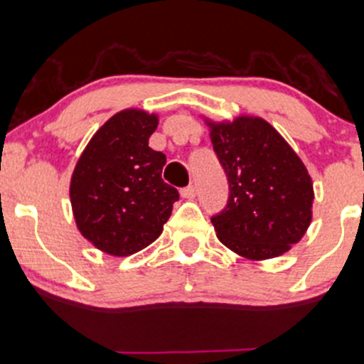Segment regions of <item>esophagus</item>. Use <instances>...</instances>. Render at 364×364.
Segmentation results:
<instances>
[{
    "mask_svg": "<svg viewBox=\"0 0 364 364\" xmlns=\"http://www.w3.org/2000/svg\"><path fill=\"white\" fill-rule=\"evenodd\" d=\"M195 193H197V188L193 185H188L186 188L181 190V197L183 198H193Z\"/></svg>",
    "mask_w": 364,
    "mask_h": 364,
    "instance_id": "34e87169",
    "label": "esophagus"
}]
</instances>
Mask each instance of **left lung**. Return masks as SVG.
Returning a JSON list of instances; mask_svg holds the SVG:
<instances>
[{
  "label": "left lung",
  "mask_w": 364,
  "mask_h": 364,
  "mask_svg": "<svg viewBox=\"0 0 364 364\" xmlns=\"http://www.w3.org/2000/svg\"><path fill=\"white\" fill-rule=\"evenodd\" d=\"M205 124L230 188L227 208L211 218L218 239L247 259L284 255L312 221L307 167L263 118Z\"/></svg>",
  "instance_id": "8db88e82"
}]
</instances>
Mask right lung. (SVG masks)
Returning a JSON list of instances; mask_svg holds the SVG:
<instances>
[{
  "label": "right lung",
  "mask_w": 364,
  "mask_h": 364,
  "mask_svg": "<svg viewBox=\"0 0 364 364\" xmlns=\"http://www.w3.org/2000/svg\"><path fill=\"white\" fill-rule=\"evenodd\" d=\"M155 113L124 109L92 136L71 176L80 233L97 250L129 256L150 246L169 220L178 190L162 179L166 155L148 146Z\"/></svg>",
  "instance_id": "add662e5"
}]
</instances>
